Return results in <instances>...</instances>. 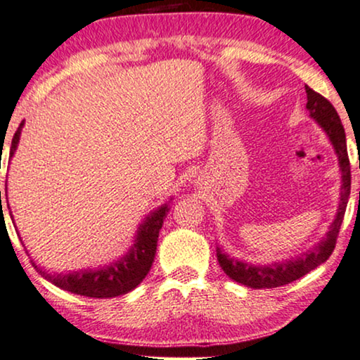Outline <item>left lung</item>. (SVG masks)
Returning a JSON list of instances; mask_svg holds the SVG:
<instances>
[{
  "label": "left lung",
  "mask_w": 360,
  "mask_h": 360,
  "mask_svg": "<svg viewBox=\"0 0 360 360\" xmlns=\"http://www.w3.org/2000/svg\"><path fill=\"white\" fill-rule=\"evenodd\" d=\"M306 109L309 110L311 117L316 119L317 124H319L321 127L326 130V134L329 135L330 142H333V146L335 148V153H338L339 157V167L340 172H342V186H340L342 191H340V203L338 208V214H335V220L333 225H330L328 236H326L316 248H312L309 253L302 255V258L289 259L286 263L268 266L241 263V261L230 258V256L221 253V250L218 248V263H220L223 271H225L226 276H230L233 281L245 284V286L255 289H269L296 281V279L302 278L304 274L312 271V269L317 268L319 264H323L324 261H328V258L333 255V251L335 248V243H338L339 230L344 220L345 207H347L349 195H351V163H349L345 132L342 122H340L339 119L338 110L334 109V105L330 104L324 96L312 91L309 86H306Z\"/></svg>",
  "instance_id": "8db88e82"
}]
</instances>
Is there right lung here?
<instances>
[{"mask_svg": "<svg viewBox=\"0 0 360 360\" xmlns=\"http://www.w3.org/2000/svg\"><path fill=\"white\" fill-rule=\"evenodd\" d=\"M21 129L22 122L20 124L15 137L11 140V153H9V157H13V153L16 150L18 142H20ZM169 210V205H163L157 212H153L150 217H147L146 223L140 225L137 240H135L129 253L122 259H119L117 263H112L107 268H101L97 271L84 269V271L69 274H48L43 269L37 268L34 263H32V266L48 281L74 294H81V296L87 297H101V300H104V297L122 296V294L137 288L142 283V279L147 276V273L150 271V266L157 251L158 231H160Z\"/></svg>", "mask_w": 360, "mask_h": 360, "instance_id": "1", "label": "right lung"}]
</instances>
